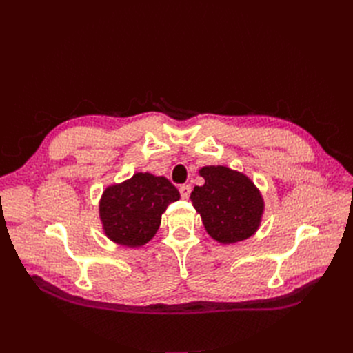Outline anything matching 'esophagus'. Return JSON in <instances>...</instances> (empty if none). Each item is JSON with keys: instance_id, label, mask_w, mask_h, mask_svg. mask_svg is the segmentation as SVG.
Wrapping results in <instances>:
<instances>
[{"instance_id": "1", "label": "esophagus", "mask_w": 353, "mask_h": 353, "mask_svg": "<svg viewBox=\"0 0 353 353\" xmlns=\"http://www.w3.org/2000/svg\"><path fill=\"white\" fill-rule=\"evenodd\" d=\"M179 193H181V197L183 199H188L190 197V193H191V187L190 185H181L179 187Z\"/></svg>"}]
</instances>
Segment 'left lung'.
I'll return each mask as SVG.
<instances>
[{
	"label": "left lung",
	"instance_id": "left-lung-1",
	"mask_svg": "<svg viewBox=\"0 0 353 353\" xmlns=\"http://www.w3.org/2000/svg\"><path fill=\"white\" fill-rule=\"evenodd\" d=\"M205 184L191 191V201L209 236L222 244L252 237L259 230L263 197L253 181L227 166H203Z\"/></svg>",
	"mask_w": 353,
	"mask_h": 353
}]
</instances>
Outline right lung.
I'll list each match as a JSON object with an SVG mask.
<instances>
[{
	"instance_id": "add662e5",
	"label": "right lung",
	"mask_w": 353,
	"mask_h": 353,
	"mask_svg": "<svg viewBox=\"0 0 353 353\" xmlns=\"http://www.w3.org/2000/svg\"><path fill=\"white\" fill-rule=\"evenodd\" d=\"M179 191L165 176L137 172L103 191L99 213L105 237L126 248H140L157 232L169 203Z\"/></svg>"
}]
</instances>
